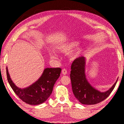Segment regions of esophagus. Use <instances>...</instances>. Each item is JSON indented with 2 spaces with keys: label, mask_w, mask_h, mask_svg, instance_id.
Listing matches in <instances>:
<instances>
[{
  "label": "esophagus",
  "mask_w": 124,
  "mask_h": 124,
  "mask_svg": "<svg viewBox=\"0 0 124 124\" xmlns=\"http://www.w3.org/2000/svg\"><path fill=\"white\" fill-rule=\"evenodd\" d=\"M62 73L63 75H66L67 74V70L66 69H65V68L63 69L62 70Z\"/></svg>",
  "instance_id": "34e87169"
}]
</instances>
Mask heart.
Listing matches in <instances>:
<instances>
[{"label": "heart", "mask_w": 124, "mask_h": 124, "mask_svg": "<svg viewBox=\"0 0 124 124\" xmlns=\"http://www.w3.org/2000/svg\"><path fill=\"white\" fill-rule=\"evenodd\" d=\"M79 45V42L78 41H72L58 46L57 47V50L58 51L61 52V53L67 54L75 49ZM81 51V49L78 50L77 51H75L74 53L72 54V57H76L77 56H78L80 53Z\"/></svg>", "instance_id": "heart-1"}]
</instances>
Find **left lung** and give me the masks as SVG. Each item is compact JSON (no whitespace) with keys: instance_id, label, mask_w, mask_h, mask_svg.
I'll list each match as a JSON object with an SVG mask.
<instances>
[{"instance_id":"obj_1","label":"left lung","mask_w":124,"mask_h":124,"mask_svg":"<svg viewBox=\"0 0 124 124\" xmlns=\"http://www.w3.org/2000/svg\"><path fill=\"white\" fill-rule=\"evenodd\" d=\"M85 58L79 57L71 66L70 80L73 92L75 98L83 104H95L104 101L110 95L116 85L117 80L109 90L101 92L91 86L85 74Z\"/></svg>"}]
</instances>
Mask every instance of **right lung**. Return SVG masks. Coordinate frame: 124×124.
Here are the masks:
<instances>
[{
  "instance_id": "1",
  "label": "right lung",
  "mask_w": 124,
  "mask_h": 124,
  "mask_svg": "<svg viewBox=\"0 0 124 124\" xmlns=\"http://www.w3.org/2000/svg\"><path fill=\"white\" fill-rule=\"evenodd\" d=\"M61 70L60 68H46L36 82L23 89L17 87L12 82L7 68V75L10 86L22 101L30 105H38L46 101L51 95L54 86L60 77Z\"/></svg>"
}]
</instances>
